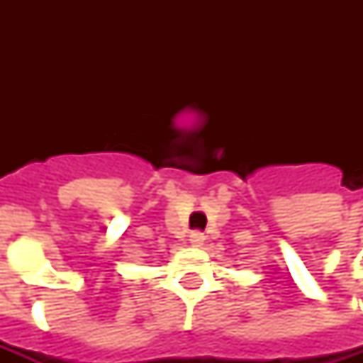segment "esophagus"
I'll return each mask as SVG.
<instances>
[{
	"label": "esophagus",
	"mask_w": 363,
	"mask_h": 363,
	"mask_svg": "<svg viewBox=\"0 0 363 363\" xmlns=\"http://www.w3.org/2000/svg\"><path fill=\"white\" fill-rule=\"evenodd\" d=\"M203 239L205 235L201 232H198V230L190 233V242H192V247H201V245H203Z\"/></svg>",
	"instance_id": "34e87169"
}]
</instances>
